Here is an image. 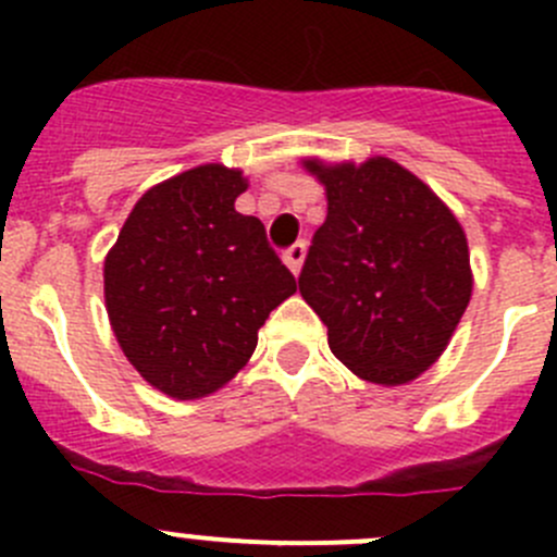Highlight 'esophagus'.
I'll use <instances>...</instances> for the list:
<instances>
[{"instance_id":"obj_1","label":"esophagus","mask_w":557,"mask_h":557,"mask_svg":"<svg viewBox=\"0 0 557 557\" xmlns=\"http://www.w3.org/2000/svg\"><path fill=\"white\" fill-rule=\"evenodd\" d=\"M305 256H307V245L305 243H296V245H290L288 250L283 252V261L288 263L290 272L299 274L301 272V263H305Z\"/></svg>"}]
</instances>
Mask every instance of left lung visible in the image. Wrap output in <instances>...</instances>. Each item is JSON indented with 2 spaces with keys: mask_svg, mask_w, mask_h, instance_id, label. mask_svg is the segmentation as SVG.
I'll list each match as a JSON object with an SVG mask.
<instances>
[{
  "mask_svg": "<svg viewBox=\"0 0 557 557\" xmlns=\"http://www.w3.org/2000/svg\"><path fill=\"white\" fill-rule=\"evenodd\" d=\"M325 185L299 290L352 374L404 385L445 352L471 299L469 245L450 207L412 172L374 156L305 161Z\"/></svg>",
  "mask_w": 557,
  "mask_h": 557,
  "instance_id": "obj_1",
  "label": "left lung"
}]
</instances>
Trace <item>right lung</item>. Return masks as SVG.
Masks as SVG:
<instances>
[{
    "mask_svg": "<svg viewBox=\"0 0 557 557\" xmlns=\"http://www.w3.org/2000/svg\"><path fill=\"white\" fill-rule=\"evenodd\" d=\"M239 170L205 164L153 185L104 258L123 356L166 396L201 398L250 361L258 329L296 294L263 223L234 210Z\"/></svg>",
    "mask_w": 557,
    "mask_h": 557,
    "instance_id": "right-lung-1",
    "label": "right lung"
}]
</instances>
